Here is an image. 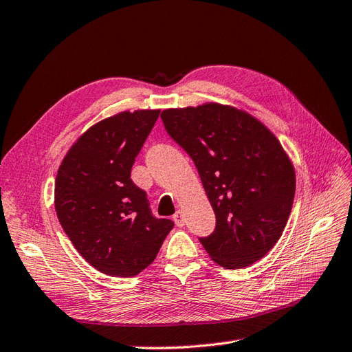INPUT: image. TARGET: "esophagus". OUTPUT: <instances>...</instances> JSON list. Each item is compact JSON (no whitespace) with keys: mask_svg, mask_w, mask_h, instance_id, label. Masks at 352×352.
<instances>
[{"mask_svg":"<svg viewBox=\"0 0 352 352\" xmlns=\"http://www.w3.org/2000/svg\"><path fill=\"white\" fill-rule=\"evenodd\" d=\"M174 222H175V225H177L178 228L184 226V216H183L182 211H177V213L174 214Z\"/></svg>","mask_w":352,"mask_h":352,"instance_id":"1","label":"esophagus"}]
</instances>
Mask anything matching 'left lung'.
Instances as JSON below:
<instances>
[{
    "mask_svg": "<svg viewBox=\"0 0 352 352\" xmlns=\"http://www.w3.org/2000/svg\"><path fill=\"white\" fill-rule=\"evenodd\" d=\"M168 135L189 154L216 214L199 239L214 263L243 268L265 256L287 226L296 173L277 138L250 113L206 103L165 109Z\"/></svg>",
    "mask_w": 352,
    "mask_h": 352,
    "instance_id": "1",
    "label": "left lung"
}]
</instances>
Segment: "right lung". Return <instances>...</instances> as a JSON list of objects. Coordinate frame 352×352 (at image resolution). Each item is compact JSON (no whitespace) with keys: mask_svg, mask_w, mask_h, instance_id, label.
<instances>
[{"mask_svg":"<svg viewBox=\"0 0 352 352\" xmlns=\"http://www.w3.org/2000/svg\"><path fill=\"white\" fill-rule=\"evenodd\" d=\"M160 111L120 112L89 127L72 145L55 178V211L89 265L112 277L148 267L174 228L151 214L146 193L132 182L135 159Z\"/></svg>","mask_w":352,"mask_h":352,"instance_id":"add662e5","label":"right lung"}]
</instances>
